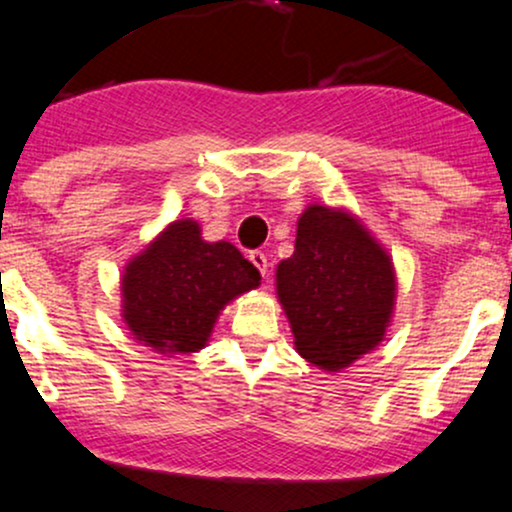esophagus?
Returning a JSON list of instances; mask_svg holds the SVG:
<instances>
[{
	"mask_svg": "<svg viewBox=\"0 0 512 512\" xmlns=\"http://www.w3.org/2000/svg\"><path fill=\"white\" fill-rule=\"evenodd\" d=\"M248 260L255 264L257 267V272H260L262 276H267V267H269V262H267V255H264L262 250H252L250 255H248Z\"/></svg>",
	"mask_w": 512,
	"mask_h": 512,
	"instance_id": "obj_1",
	"label": "esophagus"
}]
</instances>
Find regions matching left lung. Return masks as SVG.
I'll list each match as a JSON object with an SVG mask.
<instances>
[{"mask_svg":"<svg viewBox=\"0 0 512 512\" xmlns=\"http://www.w3.org/2000/svg\"><path fill=\"white\" fill-rule=\"evenodd\" d=\"M276 296L296 351L339 373L385 339L397 298L390 255L351 211L310 204L296 250L276 267Z\"/></svg>","mask_w":512,"mask_h":512,"instance_id":"left-lung-1","label":"left lung"}]
</instances>
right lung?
Segmentation results:
<instances>
[{"label":"right lung","instance_id":"1","mask_svg":"<svg viewBox=\"0 0 512 512\" xmlns=\"http://www.w3.org/2000/svg\"><path fill=\"white\" fill-rule=\"evenodd\" d=\"M260 286V272L236 245L202 240L197 221L168 223L122 272V320L158 354L204 349L216 317Z\"/></svg>","mask_w":512,"mask_h":512}]
</instances>
